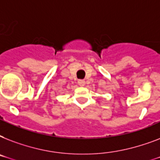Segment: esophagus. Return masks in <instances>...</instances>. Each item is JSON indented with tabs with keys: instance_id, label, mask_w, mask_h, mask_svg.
I'll use <instances>...</instances> for the list:
<instances>
[{
	"instance_id": "1",
	"label": "esophagus",
	"mask_w": 160,
	"mask_h": 160,
	"mask_svg": "<svg viewBox=\"0 0 160 160\" xmlns=\"http://www.w3.org/2000/svg\"><path fill=\"white\" fill-rule=\"evenodd\" d=\"M85 80H78V84H79V85H80V86H84L85 85Z\"/></svg>"
}]
</instances>
